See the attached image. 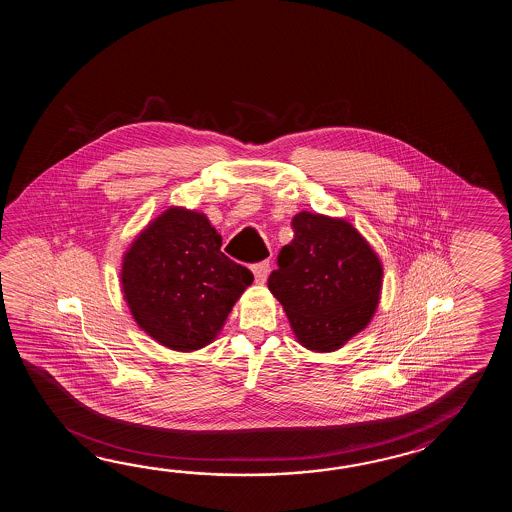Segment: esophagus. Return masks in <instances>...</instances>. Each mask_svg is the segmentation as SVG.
I'll return each mask as SVG.
<instances>
[{"label": "esophagus", "instance_id": "1", "mask_svg": "<svg viewBox=\"0 0 512 512\" xmlns=\"http://www.w3.org/2000/svg\"><path fill=\"white\" fill-rule=\"evenodd\" d=\"M269 269H271L269 261H261V263H256V265L252 267V272H254L256 283H265L267 276H269Z\"/></svg>", "mask_w": 512, "mask_h": 512}]
</instances>
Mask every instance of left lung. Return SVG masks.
Returning <instances> with one entry per match:
<instances>
[{
	"label": "left lung",
	"mask_w": 512,
	"mask_h": 512,
	"mask_svg": "<svg viewBox=\"0 0 512 512\" xmlns=\"http://www.w3.org/2000/svg\"><path fill=\"white\" fill-rule=\"evenodd\" d=\"M293 230L269 276V291L304 348L337 351L377 311L381 260L346 219L304 210L294 216Z\"/></svg>",
	"instance_id": "obj_1"
}]
</instances>
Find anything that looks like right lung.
Instances as JSON below:
<instances>
[{"label": "right lung", "mask_w": 512, "mask_h": 512, "mask_svg": "<svg viewBox=\"0 0 512 512\" xmlns=\"http://www.w3.org/2000/svg\"><path fill=\"white\" fill-rule=\"evenodd\" d=\"M252 272L221 252V236L203 212L170 207L133 240L120 283L144 333L174 351L214 342Z\"/></svg>", "instance_id": "1"}]
</instances>
